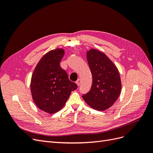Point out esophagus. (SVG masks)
<instances>
[{
  "instance_id": "34e87169",
  "label": "esophagus",
  "mask_w": 153,
  "mask_h": 153,
  "mask_svg": "<svg viewBox=\"0 0 153 153\" xmlns=\"http://www.w3.org/2000/svg\"><path fill=\"white\" fill-rule=\"evenodd\" d=\"M76 84L78 85V86H79L80 84V83H81V80H80V79H78V80H76Z\"/></svg>"
}]
</instances>
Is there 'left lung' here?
I'll list each match as a JSON object with an SVG mask.
<instances>
[{
  "label": "left lung",
  "mask_w": 153,
  "mask_h": 153,
  "mask_svg": "<svg viewBox=\"0 0 153 153\" xmlns=\"http://www.w3.org/2000/svg\"><path fill=\"white\" fill-rule=\"evenodd\" d=\"M92 75L90 91L83 98L91 107L105 110L112 106L121 93V78L117 67L106 55L95 49L87 52Z\"/></svg>",
  "instance_id": "8db88e82"
}]
</instances>
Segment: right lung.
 <instances>
[{
    "label": "right lung",
    "mask_w": 153,
    "mask_h": 153,
    "mask_svg": "<svg viewBox=\"0 0 153 153\" xmlns=\"http://www.w3.org/2000/svg\"><path fill=\"white\" fill-rule=\"evenodd\" d=\"M64 55L61 48L50 51L40 59L32 75V98L39 108L48 114L61 110L78 87L60 66Z\"/></svg>",
    "instance_id": "add662e5"
}]
</instances>
